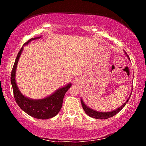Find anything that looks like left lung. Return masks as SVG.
Here are the masks:
<instances>
[{
    "label": "left lung",
    "mask_w": 146,
    "mask_h": 146,
    "mask_svg": "<svg viewBox=\"0 0 146 146\" xmlns=\"http://www.w3.org/2000/svg\"><path fill=\"white\" fill-rule=\"evenodd\" d=\"M124 53L125 54V55H126L127 57L129 59V60H130V58L129 57V56L127 55V54L126 52ZM132 92V91H131ZM131 94H130L129 97H128L127 100L125 101V102L123 104L120 106V107L116 109V110L111 111H109V112H101V111H95L93 110V109L90 108L89 106H88L86 104H85L84 102H83V100L82 98H81L80 100H81V104H82V108L84 109V110L85 113L87 114L88 116H90V117H92L94 118H97V119H107V118H109L110 117H112L113 116L115 115L116 114H117V113L120 111L121 110H122V108L124 107L125 105L127 103L128 100H129V98L131 97Z\"/></svg>",
    "instance_id": "obj_1"
}]
</instances>
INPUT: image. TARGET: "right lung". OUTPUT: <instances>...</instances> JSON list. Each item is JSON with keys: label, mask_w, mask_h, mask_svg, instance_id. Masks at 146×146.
I'll return each instance as SVG.
<instances>
[{"label": "right lung", "mask_w": 146, "mask_h": 146, "mask_svg": "<svg viewBox=\"0 0 146 146\" xmlns=\"http://www.w3.org/2000/svg\"><path fill=\"white\" fill-rule=\"evenodd\" d=\"M40 37L41 36H38L29 39L24 44V46L28 44L32 40ZM24 46L22 47L17 55L11 74V84L13 88L15 99L20 108L31 117L42 120L54 117L60 111L62 106L64 95L66 91L70 88L71 83H69L63 87L58 88L51 95L41 99H31L24 96L19 90L15 80L17 64L24 49Z\"/></svg>", "instance_id": "1"}]
</instances>
